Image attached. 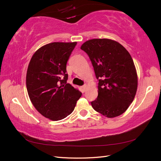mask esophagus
<instances>
[{
  "label": "esophagus",
  "instance_id": "obj_1",
  "mask_svg": "<svg viewBox=\"0 0 161 161\" xmlns=\"http://www.w3.org/2000/svg\"><path fill=\"white\" fill-rule=\"evenodd\" d=\"M86 88H87L86 85H85L82 86V90H83V91H85L86 90Z\"/></svg>",
  "mask_w": 161,
  "mask_h": 161
}]
</instances>
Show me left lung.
<instances>
[{"label":"left lung","mask_w":161,"mask_h":161,"mask_svg":"<svg viewBox=\"0 0 161 161\" xmlns=\"http://www.w3.org/2000/svg\"><path fill=\"white\" fill-rule=\"evenodd\" d=\"M90 58L99 80L98 97L91 102L96 111L112 118L124 114L132 103L138 75L130 53L118 42L92 39L80 47Z\"/></svg>","instance_id":"obj_1"}]
</instances>
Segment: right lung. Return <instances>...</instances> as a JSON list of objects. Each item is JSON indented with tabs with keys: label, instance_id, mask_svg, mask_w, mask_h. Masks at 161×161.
Segmentation results:
<instances>
[{
	"label": "right lung",
	"instance_id": "obj_1",
	"mask_svg": "<svg viewBox=\"0 0 161 161\" xmlns=\"http://www.w3.org/2000/svg\"><path fill=\"white\" fill-rule=\"evenodd\" d=\"M77 42H52L33 53L29 64L26 86L39 113L52 121L65 118L74 111L81 92L66 83V63Z\"/></svg>",
	"mask_w": 161,
	"mask_h": 161
}]
</instances>
